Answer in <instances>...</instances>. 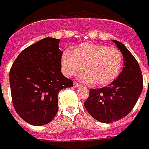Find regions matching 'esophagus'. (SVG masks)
Returning <instances> with one entry per match:
<instances>
[{"mask_svg": "<svg viewBox=\"0 0 149 149\" xmlns=\"http://www.w3.org/2000/svg\"><path fill=\"white\" fill-rule=\"evenodd\" d=\"M73 86H74V87H79V86H80V84L79 83H76V82H74V84H73Z\"/></svg>", "mask_w": 149, "mask_h": 149, "instance_id": "obj_1", "label": "esophagus"}]
</instances>
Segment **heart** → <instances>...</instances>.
Returning <instances> with one entry per match:
<instances>
[{
  "label": "heart",
  "instance_id": "b5f03b06",
  "mask_svg": "<svg viewBox=\"0 0 149 149\" xmlns=\"http://www.w3.org/2000/svg\"><path fill=\"white\" fill-rule=\"evenodd\" d=\"M123 64L120 51L115 47H108L94 43H83L74 51H66L62 56V69L64 74L74 76L83 70L81 79L85 83L105 85L111 83L119 74Z\"/></svg>",
  "mask_w": 149,
  "mask_h": 149
}]
</instances>
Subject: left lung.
<instances>
[{
  "label": "left lung",
  "instance_id": "left-lung-1",
  "mask_svg": "<svg viewBox=\"0 0 149 149\" xmlns=\"http://www.w3.org/2000/svg\"><path fill=\"white\" fill-rule=\"evenodd\" d=\"M113 42L123 54V70L108 86L90 89L89 96L84 103L94 119L105 123L126 116L136 105L143 89V76L136 59L123 43L116 40Z\"/></svg>",
  "mask_w": 149,
  "mask_h": 149
}]
</instances>
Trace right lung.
I'll list each match as a JSON object with an SVG mask.
<instances>
[{
    "mask_svg": "<svg viewBox=\"0 0 149 149\" xmlns=\"http://www.w3.org/2000/svg\"><path fill=\"white\" fill-rule=\"evenodd\" d=\"M59 39L46 38L19 54L9 71L14 109L29 124L49 123L58 111V94L73 87V81L61 72L63 51Z\"/></svg>",
    "mask_w": 149,
    "mask_h": 149,
    "instance_id": "add662e5",
    "label": "right lung"
}]
</instances>
